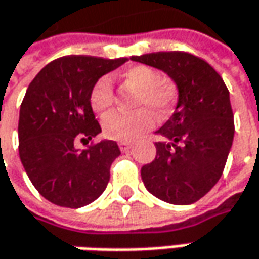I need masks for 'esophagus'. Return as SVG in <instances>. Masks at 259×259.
<instances>
[{
  "label": "esophagus",
  "instance_id": "1",
  "mask_svg": "<svg viewBox=\"0 0 259 259\" xmlns=\"http://www.w3.org/2000/svg\"><path fill=\"white\" fill-rule=\"evenodd\" d=\"M118 145H119V150L121 151H128L133 147V143L131 141H121Z\"/></svg>",
  "mask_w": 259,
  "mask_h": 259
}]
</instances>
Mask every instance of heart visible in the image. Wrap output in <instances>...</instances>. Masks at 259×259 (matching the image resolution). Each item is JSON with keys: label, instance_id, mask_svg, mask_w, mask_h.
<instances>
[{"label": "heart", "instance_id": "1", "mask_svg": "<svg viewBox=\"0 0 259 259\" xmlns=\"http://www.w3.org/2000/svg\"><path fill=\"white\" fill-rule=\"evenodd\" d=\"M125 85L137 91L134 106L140 108L131 114L115 112L104 121V133L108 138L116 141H133L154 125V114L165 118L171 114L179 102L177 85L163 79L157 70L145 65L131 66L121 73ZM115 99L114 83L109 76L96 80L91 91L89 102L95 112L105 114L109 111Z\"/></svg>", "mask_w": 259, "mask_h": 259}]
</instances>
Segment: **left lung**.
Wrapping results in <instances>:
<instances>
[{"mask_svg": "<svg viewBox=\"0 0 259 259\" xmlns=\"http://www.w3.org/2000/svg\"><path fill=\"white\" fill-rule=\"evenodd\" d=\"M131 60L164 70L179 88L173 116L155 134V158L143 165L147 190L160 200L192 204L224 173L235 133L234 112L224 79L202 57L157 52Z\"/></svg>", "mask_w": 259, "mask_h": 259, "instance_id": "obj_1", "label": "left lung"}]
</instances>
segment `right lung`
<instances>
[{
  "label": "right lung",
  "instance_id": "obj_1",
  "mask_svg": "<svg viewBox=\"0 0 259 259\" xmlns=\"http://www.w3.org/2000/svg\"><path fill=\"white\" fill-rule=\"evenodd\" d=\"M125 62L126 57L63 56L45 66L28 85L20 108L18 153L28 179L49 202L76 209L104 193L119 147L115 141H93L88 149L76 150L74 144L101 133L91 91L101 76Z\"/></svg>",
  "mask_w": 259,
  "mask_h": 259
}]
</instances>
